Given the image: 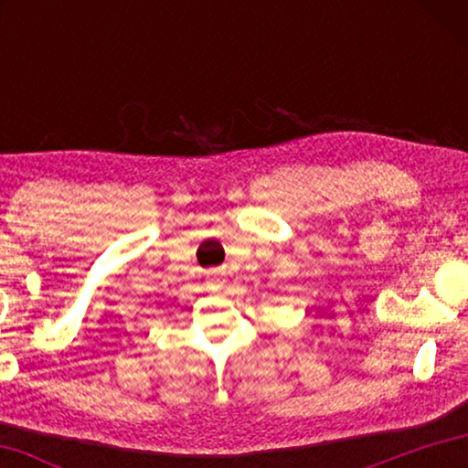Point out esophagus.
Instances as JSON below:
<instances>
[{"instance_id":"1","label":"esophagus","mask_w":468,"mask_h":468,"mask_svg":"<svg viewBox=\"0 0 468 468\" xmlns=\"http://www.w3.org/2000/svg\"><path fill=\"white\" fill-rule=\"evenodd\" d=\"M218 282H223V281H218Z\"/></svg>"}]
</instances>
